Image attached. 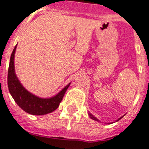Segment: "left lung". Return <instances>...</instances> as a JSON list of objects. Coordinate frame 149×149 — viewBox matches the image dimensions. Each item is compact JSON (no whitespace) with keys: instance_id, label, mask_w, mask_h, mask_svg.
Returning <instances> with one entry per match:
<instances>
[{"instance_id":"left-lung-1","label":"left lung","mask_w":149,"mask_h":149,"mask_svg":"<svg viewBox=\"0 0 149 149\" xmlns=\"http://www.w3.org/2000/svg\"><path fill=\"white\" fill-rule=\"evenodd\" d=\"M89 117H90V118H91V119H93V120H98V119H97V118H96L95 117H94V116H93V115H92V114H91V113H89ZM121 118H122V117H121ZM120 118H119V119H118V120H120Z\"/></svg>"}]
</instances>
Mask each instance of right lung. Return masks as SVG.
Masks as SVG:
<instances>
[{"label": "right lung", "mask_w": 149, "mask_h": 149, "mask_svg": "<svg viewBox=\"0 0 149 149\" xmlns=\"http://www.w3.org/2000/svg\"><path fill=\"white\" fill-rule=\"evenodd\" d=\"M16 48L17 45L10 56L8 72V86L10 95L23 111L30 114L44 115L51 113L58 108L70 84L65 86L58 94L50 98H40L29 92L22 86L15 74L14 59Z\"/></svg>", "instance_id": "right-lung-1"}]
</instances>
